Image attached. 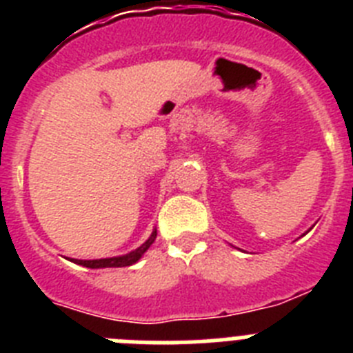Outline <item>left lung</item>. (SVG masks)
Instances as JSON below:
<instances>
[{
	"label": "left lung",
	"instance_id": "8db88e82",
	"mask_svg": "<svg viewBox=\"0 0 353 353\" xmlns=\"http://www.w3.org/2000/svg\"><path fill=\"white\" fill-rule=\"evenodd\" d=\"M310 230H311V228H310ZM310 230H307V232H310ZM307 232H305V233H307Z\"/></svg>",
	"mask_w": 353,
	"mask_h": 353
}]
</instances>
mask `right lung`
<instances>
[{
    "label": "right lung",
    "mask_w": 353,
    "mask_h": 353,
    "mask_svg": "<svg viewBox=\"0 0 353 353\" xmlns=\"http://www.w3.org/2000/svg\"><path fill=\"white\" fill-rule=\"evenodd\" d=\"M155 236H157V230L152 232V235L148 236L145 244L139 245L138 249L127 252V254H121V256H113V258H101V260H74L72 261L77 265H83V267H88V269H109V267H130L136 261H139V258L148 251V248L155 242Z\"/></svg>",
    "instance_id": "1"
}]
</instances>
